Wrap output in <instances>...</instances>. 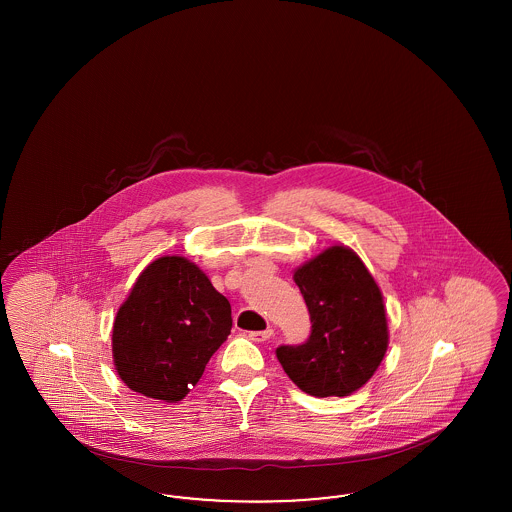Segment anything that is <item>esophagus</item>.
Masks as SVG:
<instances>
[{
	"label": "esophagus",
	"instance_id": "1",
	"mask_svg": "<svg viewBox=\"0 0 512 512\" xmlns=\"http://www.w3.org/2000/svg\"><path fill=\"white\" fill-rule=\"evenodd\" d=\"M272 334H274V330L267 328V330H259V332H249L247 338L253 341H267L272 338Z\"/></svg>",
	"mask_w": 512,
	"mask_h": 512
}]
</instances>
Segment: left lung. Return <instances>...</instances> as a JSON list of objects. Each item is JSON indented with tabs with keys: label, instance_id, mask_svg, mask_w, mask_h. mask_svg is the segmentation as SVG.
Returning <instances> with one entry per match:
<instances>
[{
	"label": "left lung",
	"instance_id": "1",
	"mask_svg": "<svg viewBox=\"0 0 512 512\" xmlns=\"http://www.w3.org/2000/svg\"><path fill=\"white\" fill-rule=\"evenodd\" d=\"M311 334L299 345H280L276 357L299 390L343 397L370 380L388 349L384 299L363 261L334 245L297 268Z\"/></svg>",
	"mask_w": 512,
	"mask_h": 512
}]
</instances>
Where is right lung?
I'll list each match as a JSON object with an SVG mask.
<instances>
[{
  "mask_svg": "<svg viewBox=\"0 0 512 512\" xmlns=\"http://www.w3.org/2000/svg\"><path fill=\"white\" fill-rule=\"evenodd\" d=\"M232 330L228 299L184 257L138 276L113 326V357L130 390L163 401L188 395Z\"/></svg>",
  "mask_w": 512,
  "mask_h": 512,
  "instance_id": "add662e5",
  "label": "right lung"
}]
</instances>
